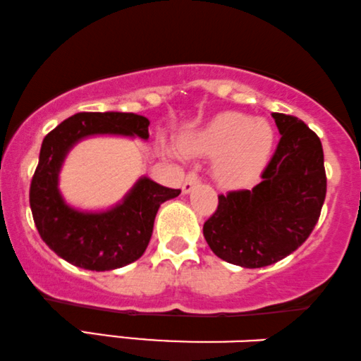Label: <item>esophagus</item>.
<instances>
[{
  "mask_svg": "<svg viewBox=\"0 0 361 361\" xmlns=\"http://www.w3.org/2000/svg\"><path fill=\"white\" fill-rule=\"evenodd\" d=\"M199 182H201V180H199V177L196 176V173H194V172L188 173V177H185L184 184H182V192H184V194L192 192V190L199 185Z\"/></svg>",
  "mask_w": 361,
  "mask_h": 361,
  "instance_id": "esophagus-1",
  "label": "esophagus"
}]
</instances>
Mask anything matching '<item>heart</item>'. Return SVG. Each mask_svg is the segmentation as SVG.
<instances>
[{"label":"heart","mask_w":361,"mask_h":361,"mask_svg":"<svg viewBox=\"0 0 361 361\" xmlns=\"http://www.w3.org/2000/svg\"><path fill=\"white\" fill-rule=\"evenodd\" d=\"M275 133L264 118L224 111L180 138V152L214 157L213 173L224 188H243L269 162ZM167 152L169 150L167 148Z\"/></svg>","instance_id":"1"}]
</instances>
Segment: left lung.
I'll return each instance as SVG.
<instances>
[{
    "label": "left lung",
    "instance_id": "obj_1",
    "mask_svg": "<svg viewBox=\"0 0 361 361\" xmlns=\"http://www.w3.org/2000/svg\"><path fill=\"white\" fill-rule=\"evenodd\" d=\"M281 142L253 189L219 196L202 233L228 264L260 269L295 252L314 230L326 197L323 145L304 121L272 113Z\"/></svg>",
    "mask_w": 361,
    "mask_h": 361
}]
</instances>
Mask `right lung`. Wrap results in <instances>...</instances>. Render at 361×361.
<instances>
[{
    "label": "right lung",
    "instance_id": "add662e5",
    "mask_svg": "<svg viewBox=\"0 0 361 361\" xmlns=\"http://www.w3.org/2000/svg\"><path fill=\"white\" fill-rule=\"evenodd\" d=\"M148 118L135 113H78L42 142L30 207L42 240L69 264L104 272L138 260L152 238L160 204L180 194V189L164 188L142 176L120 202L92 211L71 206L59 189L62 165L79 142L91 137L148 140Z\"/></svg>",
    "mask_w": 361,
    "mask_h": 361
}]
</instances>
